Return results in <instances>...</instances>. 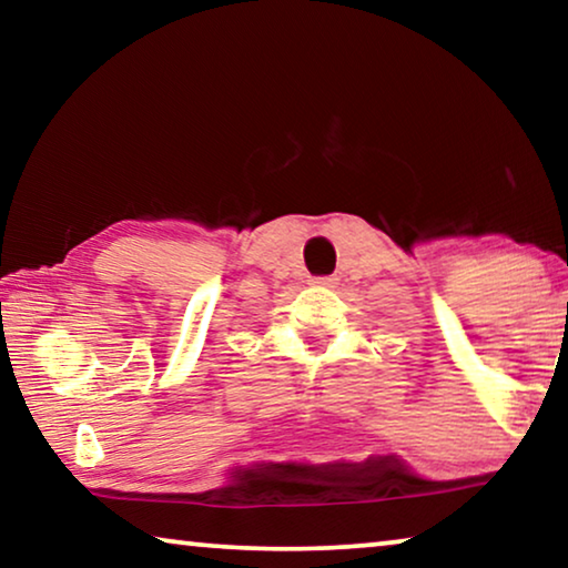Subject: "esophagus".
Segmentation results:
<instances>
[{
    "label": "esophagus",
    "instance_id": "obj_1",
    "mask_svg": "<svg viewBox=\"0 0 568 568\" xmlns=\"http://www.w3.org/2000/svg\"><path fill=\"white\" fill-rule=\"evenodd\" d=\"M311 283L318 285V287H336L338 285V277H333V275H328V277H313Z\"/></svg>",
    "mask_w": 568,
    "mask_h": 568
}]
</instances>
